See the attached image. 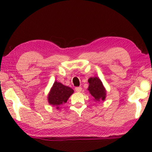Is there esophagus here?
Here are the masks:
<instances>
[{
    "label": "esophagus",
    "instance_id": "34e87169",
    "mask_svg": "<svg viewBox=\"0 0 152 152\" xmlns=\"http://www.w3.org/2000/svg\"><path fill=\"white\" fill-rule=\"evenodd\" d=\"M82 88L81 87H76V88H75V90L77 91V92H80L82 91Z\"/></svg>",
    "mask_w": 152,
    "mask_h": 152
}]
</instances>
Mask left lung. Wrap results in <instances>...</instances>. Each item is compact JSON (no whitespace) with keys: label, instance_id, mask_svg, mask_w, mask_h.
<instances>
[{"label":"left lung","instance_id":"left-lung-1","mask_svg":"<svg viewBox=\"0 0 152 152\" xmlns=\"http://www.w3.org/2000/svg\"><path fill=\"white\" fill-rule=\"evenodd\" d=\"M88 90L91 95L93 96L94 100L99 101L100 100H104L106 97V91L102 85V83L99 78L96 77L89 78Z\"/></svg>","mask_w":152,"mask_h":152}]
</instances>
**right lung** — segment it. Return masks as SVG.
Here are the masks:
<instances>
[{
	"mask_svg": "<svg viewBox=\"0 0 152 152\" xmlns=\"http://www.w3.org/2000/svg\"><path fill=\"white\" fill-rule=\"evenodd\" d=\"M73 93L74 90L69 87L64 86L60 82H55L48 95V102L59 109V106L66 102L68 99Z\"/></svg>",
	"mask_w": 152,
	"mask_h": 152,
	"instance_id": "obj_1",
	"label": "right lung"
}]
</instances>
